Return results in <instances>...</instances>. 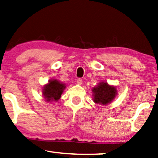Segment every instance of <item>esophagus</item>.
<instances>
[{"instance_id": "esophagus-1", "label": "esophagus", "mask_w": 158, "mask_h": 158, "mask_svg": "<svg viewBox=\"0 0 158 158\" xmlns=\"http://www.w3.org/2000/svg\"><path fill=\"white\" fill-rule=\"evenodd\" d=\"M77 85H81V84H82V79H78L77 81Z\"/></svg>"}]
</instances>
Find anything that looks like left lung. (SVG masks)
<instances>
[{"mask_svg": "<svg viewBox=\"0 0 158 158\" xmlns=\"http://www.w3.org/2000/svg\"><path fill=\"white\" fill-rule=\"evenodd\" d=\"M92 99L94 103L106 106L112 102L117 96L118 91L115 86L107 81H101L92 89Z\"/></svg>", "mask_w": 158, "mask_h": 158, "instance_id": "1", "label": "left lung"}]
</instances>
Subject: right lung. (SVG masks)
<instances>
[{
    "mask_svg": "<svg viewBox=\"0 0 158 158\" xmlns=\"http://www.w3.org/2000/svg\"><path fill=\"white\" fill-rule=\"evenodd\" d=\"M66 85L56 79H50L43 85V96L47 102H57L61 98V94L66 89Z\"/></svg>",
    "mask_w": 158,
    "mask_h": 158,
    "instance_id": "right-lung-1",
    "label": "right lung"
}]
</instances>
